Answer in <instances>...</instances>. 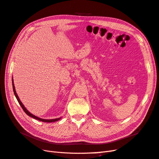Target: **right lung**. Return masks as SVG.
<instances>
[{
  "mask_svg": "<svg viewBox=\"0 0 159 159\" xmlns=\"http://www.w3.org/2000/svg\"><path fill=\"white\" fill-rule=\"evenodd\" d=\"M12 89H13V91H14V94H15V97H16V99H17V101H18V102H19V105H20V107H22V109H23V111H25V112L26 113V114L27 115L29 116H30V117H32V118H33V119H37V120H38L42 121V122H52L58 121V120H60V119H61V117H60V118H57V119H41V118H39V117H38V116H35V115H34L32 114V113H30V112H29L28 110H27L26 108H25V107L24 106L23 104H22V102L20 101V98H19V96H18V95H17V93H16V90H15V87L14 81H13L12 77Z\"/></svg>",
  "mask_w": 159,
  "mask_h": 159,
  "instance_id": "obj_1",
  "label": "right lung"
}]
</instances>
